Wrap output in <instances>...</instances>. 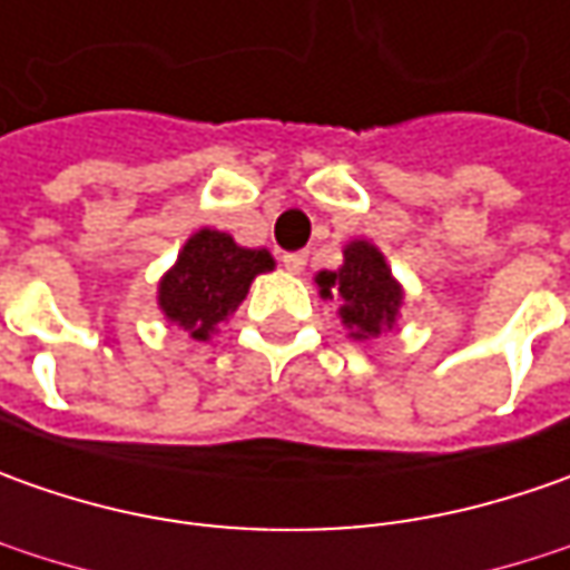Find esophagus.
Returning a JSON list of instances; mask_svg holds the SVG:
<instances>
[{
  "instance_id": "esophagus-1",
  "label": "esophagus",
  "mask_w": 570,
  "mask_h": 570,
  "mask_svg": "<svg viewBox=\"0 0 570 570\" xmlns=\"http://www.w3.org/2000/svg\"><path fill=\"white\" fill-rule=\"evenodd\" d=\"M281 262H284V267L289 274H299L305 267V262H308V255H305V252H286Z\"/></svg>"
}]
</instances>
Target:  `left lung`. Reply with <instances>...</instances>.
<instances>
[{"instance_id":"left-lung-1","label":"left lung","mask_w":570,"mask_h":570,"mask_svg":"<svg viewBox=\"0 0 570 570\" xmlns=\"http://www.w3.org/2000/svg\"><path fill=\"white\" fill-rule=\"evenodd\" d=\"M318 286L324 296H341V318L353 331V337H375L382 327L394 324L401 308V286L391 277L382 252L368 243H350L344 252V265L337 271H322Z\"/></svg>"}]
</instances>
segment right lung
Masks as SVG:
<instances>
[{"instance_id": "1", "label": "right lung", "mask_w": 570, "mask_h": 570, "mask_svg": "<svg viewBox=\"0 0 570 570\" xmlns=\"http://www.w3.org/2000/svg\"><path fill=\"white\" fill-rule=\"evenodd\" d=\"M274 267L265 248H243L217 229L195 233L176 267L160 281V308L169 322L183 324L195 341H207L214 324L224 322L246 299L255 274Z\"/></svg>"}]
</instances>
